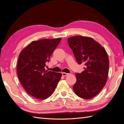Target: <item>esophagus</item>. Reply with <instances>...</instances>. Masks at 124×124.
Returning a JSON list of instances; mask_svg holds the SVG:
<instances>
[{
    "label": "esophagus",
    "mask_w": 124,
    "mask_h": 124,
    "mask_svg": "<svg viewBox=\"0 0 124 124\" xmlns=\"http://www.w3.org/2000/svg\"><path fill=\"white\" fill-rule=\"evenodd\" d=\"M62 76L63 77H66V76H67V75L69 74V73H65V72H62Z\"/></svg>",
    "instance_id": "1"
}]
</instances>
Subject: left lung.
Masks as SVG:
<instances>
[{
  "label": "left lung",
  "mask_w": 124,
  "mask_h": 124,
  "mask_svg": "<svg viewBox=\"0 0 124 124\" xmlns=\"http://www.w3.org/2000/svg\"><path fill=\"white\" fill-rule=\"evenodd\" d=\"M68 43L78 64L85 65L83 72L76 73L74 93L81 98H93L100 93L107 81L109 62L107 52L91 37H70Z\"/></svg>",
  "instance_id": "8db88e82"
}]
</instances>
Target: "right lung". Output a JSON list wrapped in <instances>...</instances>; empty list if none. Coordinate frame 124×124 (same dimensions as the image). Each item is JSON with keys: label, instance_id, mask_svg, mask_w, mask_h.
Listing matches in <instances>:
<instances>
[{"label": "right lung", "instance_id": "1", "mask_svg": "<svg viewBox=\"0 0 124 124\" xmlns=\"http://www.w3.org/2000/svg\"><path fill=\"white\" fill-rule=\"evenodd\" d=\"M61 38L33 41L18 56L17 73L22 85L29 95L44 100L51 96L62 74L46 71L45 67Z\"/></svg>", "mask_w": 124, "mask_h": 124}]
</instances>
